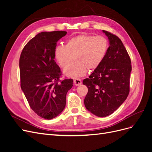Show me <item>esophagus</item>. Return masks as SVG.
<instances>
[{
    "instance_id": "1",
    "label": "esophagus",
    "mask_w": 152,
    "mask_h": 152,
    "mask_svg": "<svg viewBox=\"0 0 152 152\" xmlns=\"http://www.w3.org/2000/svg\"><path fill=\"white\" fill-rule=\"evenodd\" d=\"M73 83L75 86H80L82 84V80L80 79H76L73 80Z\"/></svg>"
}]
</instances>
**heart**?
Segmentation results:
<instances>
[{"instance_id":"b5f03b06","label":"heart","mask_w":152,"mask_h":152,"mask_svg":"<svg viewBox=\"0 0 152 152\" xmlns=\"http://www.w3.org/2000/svg\"><path fill=\"white\" fill-rule=\"evenodd\" d=\"M108 41L104 37L80 34L69 39L65 45L54 49V58L58 65L65 68L73 57L76 61L63 71L72 78L82 77L88 70L97 68L104 59L108 50Z\"/></svg>"}]
</instances>
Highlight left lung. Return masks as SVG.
Instances as JSON below:
<instances>
[{
  "label": "left lung",
  "instance_id": "8db88e82",
  "mask_svg": "<svg viewBox=\"0 0 152 152\" xmlns=\"http://www.w3.org/2000/svg\"><path fill=\"white\" fill-rule=\"evenodd\" d=\"M103 32L109 40L107 55L89 79L83 80L88 88L85 107L99 117L111 115L125 102L129 93L132 70L130 57L121 40L109 31Z\"/></svg>",
  "mask_w": 152,
  "mask_h": 152
}]
</instances>
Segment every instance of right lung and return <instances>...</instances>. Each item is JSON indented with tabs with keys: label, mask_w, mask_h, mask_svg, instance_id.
I'll return each instance as SVG.
<instances>
[{
	"label": "right lung",
	"mask_w": 152,
	"mask_h": 152,
	"mask_svg": "<svg viewBox=\"0 0 152 152\" xmlns=\"http://www.w3.org/2000/svg\"><path fill=\"white\" fill-rule=\"evenodd\" d=\"M66 34H38L25 45L20 58L21 88L31 110L48 120L63 112L66 93L73 86L71 79L59 80L61 72L54 61L56 42Z\"/></svg>",
	"instance_id": "obj_1"
}]
</instances>
